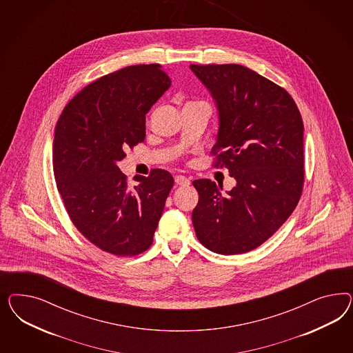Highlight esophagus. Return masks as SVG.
<instances>
[{
  "label": "esophagus",
  "mask_w": 353,
  "mask_h": 353,
  "mask_svg": "<svg viewBox=\"0 0 353 353\" xmlns=\"http://www.w3.org/2000/svg\"><path fill=\"white\" fill-rule=\"evenodd\" d=\"M174 182H176V185H179V186H188L189 183H190V180L188 179V177H185V176H176L174 177Z\"/></svg>",
  "instance_id": "1"
}]
</instances>
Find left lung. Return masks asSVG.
<instances>
[{
  "label": "left lung",
  "mask_w": 353,
  "mask_h": 353,
  "mask_svg": "<svg viewBox=\"0 0 353 353\" xmlns=\"http://www.w3.org/2000/svg\"><path fill=\"white\" fill-rule=\"evenodd\" d=\"M210 90L220 127L214 167L236 185L192 181L199 201L192 225L199 242L216 254H245L277 232L298 205L304 183V125L289 93L241 64H190Z\"/></svg>",
  "instance_id": "obj_1"
}]
</instances>
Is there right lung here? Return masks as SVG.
<instances>
[{
    "instance_id": "obj_1",
    "label": "right lung",
    "mask_w": 353,
    "mask_h": 353,
    "mask_svg": "<svg viewBox=\"0 0 353 353\" xmlns=\"http://www.w3.org/2000/svg\"><path fill=\"white\" fill-rule=\"evenodd\" d=\"M171 86L159 64H136L80 90L55 125L53 171L65 211L89 242L117 256L146 251L173 186L152 170L129 188L118 161L146 136L151 106Z\"/></svg>"
}]
</instances>
